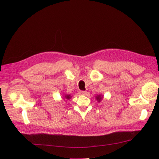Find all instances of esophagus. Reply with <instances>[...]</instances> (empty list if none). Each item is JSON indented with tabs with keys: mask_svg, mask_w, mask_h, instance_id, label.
<instances>
[{
	"mask_svg": "<svg viewBox=\"0 0 159 159\" xmlns=\"http://www.w3.org/2000/svg\"><path fill=\"white\" fill-rule=\"evenodd\" d=\"M79 93L81 95H85V94H87L88 92L86 91H80Z\"/></svg>",
	"mask_w": 159,
	"mask_h": 159,
	"instance_id": "obj_1",
	"label": "esophagus"
}]
</instances>
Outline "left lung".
<instances>
[{
  "label": "left lung",
  "instance_id": "1",
  "mask_svg": "<svg viewBox=\"0 0 159 159\" xmlns=\"http://www.w3.org/2000/svg\"><path fill=\"white\" fill-rule=\"evenodd\" d=\"M96 99H97L99 101V102H100L101 99H102V97H101V95H98V96H97V97H96Z\"/></svg>",
  "mask_w": 159,
  "mask_h": 159
}]
</instances>
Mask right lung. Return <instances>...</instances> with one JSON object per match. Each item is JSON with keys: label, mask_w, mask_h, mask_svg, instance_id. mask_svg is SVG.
I'll return each mask as SVG.
<instances>
[{"label": "right lung", "mask_w": 159, "mask_h": 159, "mask_svg": "<svg viewBox=\"0 0 159 159\" xmlns=\"http://www.w3.org/2000/svg\"><path fill=\"white\" fill-rule=\"evenodd\" d=\"M65 97H66V98L67 99H69L70 98V95H66Z\"/></svg>", "instance_id": "add662e5"}]
</instances>
